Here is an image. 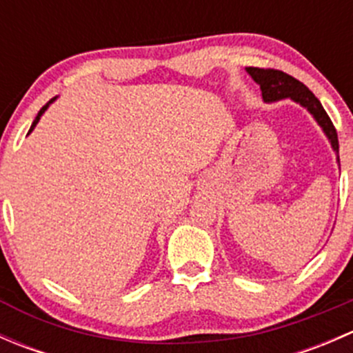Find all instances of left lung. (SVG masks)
Wrapping results in <instances>:
<instances>
[{"label": "left lung", "mask_w": 353, "mask_h": 353, "mask_svg": "<svg viewBox=\"0 0 353 353\" xmlns=\"http://www.w3.org/2000/svg\"><path fill=\"white\" fill-rule=\"evenodd\" d=\"M248 73L251 74L252 80L259 85L261 88L263 99L266 102H275L280 99L290 97L292 101L299 102L301 105H304L312 116L316 117V121L319 123V126L325 130L326 137L330 138L331 147L338 154V134L334 130L333 123H331L330 116L326 114L325 108L321 105L319 99L305 87L302 81H299L297 78L290 77V74L283 73L280 70H273V68H254L249 66L245 68ZM340 162V159H338Z\"/></svg>", "instance_id": "obj_1"}]
</instances>
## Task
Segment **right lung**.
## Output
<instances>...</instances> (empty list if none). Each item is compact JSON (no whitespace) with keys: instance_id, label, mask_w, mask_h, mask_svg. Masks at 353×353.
<instances>
[{"instance_id":"add662e5","label":"right lung","mask_w":353,"mask_h":353,"mask_svg":"<svg viewBox=\"0 0 353 353\" xmlns=\"http://www.w3.org/2000/svg\"><path fill=\"white\" fill-rule=\"evenodd\" d=\"M52 101H54V99H51V101H49V104H51V102H52ZM49 104H46V105H44V108H42L41 110H39L37 117H35V119H34V123H32V126H30V130H28V133H30V131H32V130H34V128H35V124H37V123H39V119H41L42 112H44V110H46V109H48V105H49Z\"/></svg>"}]
</instances>
